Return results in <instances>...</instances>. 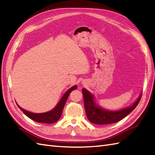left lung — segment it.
I'll return each mask as SVG.
<instances>
[{
	"label": "left lung",
	"instance_id": "1",
	"mask_svg": "<svg viewBox=\"0 0 155 155\" xmlns=\"http://www.w3.org/2000/svg\"><path fill=\"white\" fill-rule=\"evenodd\" d=\"M82 91L87 118L90 122L96 124H109L121 120L136 107L141 98V94L135 104L130 107L117 111H109L97 106L94 101L93 96L88 91L84 88H82Z\"/></svg>",
	"mask_w": 155,
	"mask_h": 155
}]
</instances>
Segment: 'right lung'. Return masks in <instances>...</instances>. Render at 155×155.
I'll return each instance as SVG.
<instances>
[{
	"label": "right lung",
	"mask_w": 155,
	"mask_h": 155,
	"mask_svg": "<svg viewBox=\"0 0 155 155\" xmlns=\"http://www.w3.org/2000/svg\"><path fill=\"white\" fill-rule=\"evenodd\" d=\"M77 88V86H74L67 91L65 94L63 95V96L61 99L60 101L57 105L55 107L51 110H50L48 112L44 113H33L25 110V109H22L21 107H19L18 105V107L22 111L25 113L26 116L28 117L29 118L32 119L33 120L36 121L38 122L46 123V124H52L55 122H57L59 118L61 117L63 107H64L66 101L68 98L71 91H73Z\"/></svg>",
	"instance_id": "add662e5"
}]
</instances>
